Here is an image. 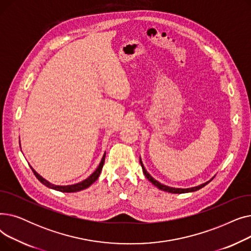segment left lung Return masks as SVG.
Segmentation results:
<instances>
[{
  "mask_svg": "<svg viewBox=\"0 0 251 251\" xmlns=\"http://www.w3.org/2000/svg\"><path fill=\"white\" fill-rule=\"evenodd\" d=\"M139 162H140V165H141V167H142V171H143V174H144V176H146L148 179H149V181H151L154 186H156L157 188L159 189H161V190H163V191H167V192H170V193H187V192H193V191H197V190H200L201 188H202V187H204L206 184H208L210 181L213 180V178L210 179L209 181H207V182H205V183H203V184H201V185H199V186H195V187H191V188H175V187H169V186H167V185H164V184H162V183H160L159 181H156L155 179H153L149 173H148V171L146 170V168H144V166H143V164H142V161H141V159L139 157Z\"/></svg>",
  "mask_w": 251,
  "mask_h": 251,
  "instance_id": "obj_1",
  "label": "left lung"
}]
</instances>
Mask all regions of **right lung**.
Listing matches in <instances>:
<instances>
[{
	"mask_svg": "<svg viewBox=\"0 0 251 251\" xmlns=\"http://www.w3.org/2000/svg\"><path fill=\"white\" fill-rule=\"evenodd\" d=\"M104 157H105V152L103 153L102 157H101V161L99 165V167L97 168V170L95 171L94 173H92L89 177H87L85 180L79 182V183H76V184H72V185H55V184H51L50 183L49 181H47L45 178H43L41 175H39L38 173H36V171L31 168L33 174L35 175V177L41 181L44 185H46L47 187L49 188H51V189H55L57 191H61V192H77V191H80V190H83L87 187H89L92 183H95L98 178L100 177V172H101V169L103 167V163H104Z\"/></svg>",
	"mask_w": 251,
	"mask_h": 251,
	"instance_id": "1",
	"label": "right lung"
}]
</instances>
